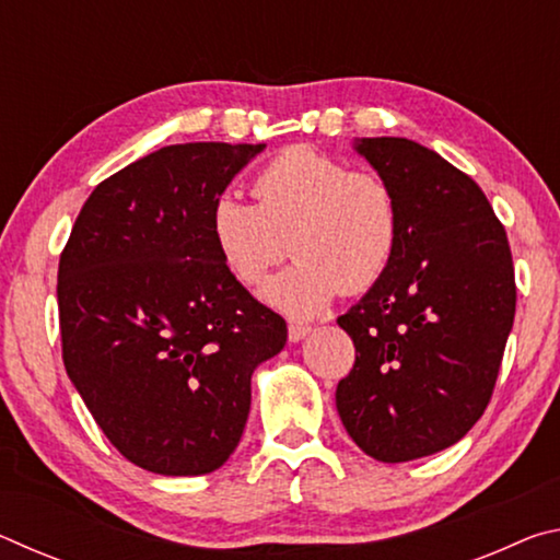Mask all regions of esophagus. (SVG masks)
Here are the masks:
<instances>
[{"label":"esophagus","instance_id":"1","mask_svg":"<svg viewBox=\"0 0 560 560\" xmlns=\"http://www.w3.org/2000/svg\"><path fill=\"white\" fill-rule=\"evenodd\" d=\"M311 334V326H303V324H291L289 326V340L291 343H299V340H303Z\"/></svg>","mask_w":560,"mask_h":560}]
</instances>
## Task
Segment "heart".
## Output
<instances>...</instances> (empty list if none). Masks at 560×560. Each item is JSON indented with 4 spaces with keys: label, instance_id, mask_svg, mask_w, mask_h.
<instances>
[{
    "label": "heart",
    "instance_id": "b5f03b06",
    "mask_svg": "<svg viewBox=\"0 0 560 560\" xmlns=\"http://www.w3.org/2000/svg\"><path fill=\"white\" fill-rule=\"evenodd\" d=\"M254 205L220 195L210 212L220 259L246 287L296 254L261 296L283 314L308 318L338 291L381 281L400 244V205L385 177L353 170L311 145L281 150L252 183Z\"/></svg>",
    "mask_w": 560,
    "mask_h": 560
}]
</instances>
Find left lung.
<instances>
[{
    "label": "left lung",
    "instance_id": "obj_1",
    "mask_svg": "<svg viewBox=\"0 0 560 560\" xmlns=\"http://www.w3.org/2000/svg\"><path fill=\"white\" fill-rule=\"evenodd\" d=\"M355 150L395 189L400 244L338 326L355 365L336 387L346 432L377 462L452 447L485 415L516 314L504 224L469 175L407 138Z\"/></svg>",
    "mask_w": 560,
    "mask_h": 560
}]
</instances>
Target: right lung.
Wrapping results in <instances>:
<instances>
[{
    "label": "right lung",
    "instance_id": "right-lung-1",
    "mask_svg": "<svg viewBox=\"0 0 560 560\" xmlns=\"http://www.w3.org/2000/svg\"><path fill=\"white\" fill-rule=\"evenodd\" d=\"M267 148L167 145L93 189L59 259L63 365L122 457L165 477L220 469L242 440L252 373L287 320L224 267L210 212Z\"/></svg>",
    "mask_w": 560,
    "mask_h": 560
}]
</instances>
